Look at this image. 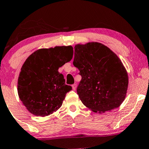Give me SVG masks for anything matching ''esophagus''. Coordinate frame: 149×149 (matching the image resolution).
<instances>
[{
    "mask_svg": "<svg viewBox=\"0 0 149 149\" xmlns=\"http://www.w3.org/2000/svg\"><path fill=\"white\" fill-rule=\"evenodd\" d=\"M76 88H77V85H76V84H73V85H72V88H73V90H76Z\"/></svg>",
    "mask_w": 149,
    "mask_h": 149,
    "instance_id": "obj_1",
    "label": "esophagus"
}]
</instances>
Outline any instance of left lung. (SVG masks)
<instances>
[{"instance_id": "left-lung-1", "label": "left lung", "mask_w": 149, "mask_h": 149, "mask_svg": "<svg viewBox=\"0 0 149 149\" xmlns=\"http://www.w3.org/2000/svg\"><path fill=\"white\" fill-rule=\"evenodd\" d=\"M73 64L82 79L77 93L85 107L102 113L120 106L128 88V75L118 57L100 42L77 44Z\"/></svg>"}]
</instances>
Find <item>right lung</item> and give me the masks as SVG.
Here are the masks:
<instances>
[{
	"label": "right lung",
	"mask_w": 149,
	"mask_h": 149,
	"mask_svg": "<svg viewBox=\"0 0 149 149\" xmlns=\"http://www.w3.org/2000/svg\"><path fill=\"white\" fill-rule=\"evenodd\" d=\"M71 45L39 49L26 59L18 78V95L31 113L49 116L61 107L72 88L58 71L73 57Z\"/></svg>",
	"instance_id": "1"
}]
</instances>
